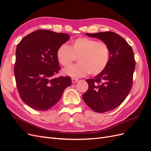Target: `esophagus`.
<instances>
[{
	"label": "esophagus",
	"instance_id": "1",
	"mask_svg": "<svg viewBox=\"0 0 151 151\" xmlns=\"http://www.w3.org/2000/svg\"><path fill=\"white\" fill-rule=\"evenodd\" d=\"M78 81V79H76V78H72V83L73 84H74L76 83H77V82Z\"/></svg>",
	"mask_w": 151,
	"mask_h": 151
}]
</instances>
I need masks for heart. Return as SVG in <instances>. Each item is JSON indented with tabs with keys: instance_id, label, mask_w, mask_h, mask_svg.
I'll return each mask as SVG.
<instances>
[{
	"instance_id": "1",
	"label": "heart",
	"mask_w": 151,
	"mask_h": 151,
	"mask_svg": "<svg viewBox=\"0 0 151 151\" xmlns=\"http://www.w3.org/2000/svg\"><path fill=\"white\" fill-rule=\"evenodd\" d=\"M78 57L77 64L63 70V74L73 78L84 77L89 73L96 76L101 73L109 60V48L104 42L88 37L74 40L70 46L63 44L57 51V58L63 67L70 66Z\"/></svg>"
}]
</instances>
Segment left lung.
<instances>
[{"label": "left lung", "mask_w": 151, "mask_h": 151, "mask_svg": "<svg viewBox=\"0 0 151 151\" xmlns=\"http://www.w3.org/2000/svg\"><path fill=\"white\" fill-rule=\"evenodd\" d=\"M86 35L108 45L109 60L101 73L94 79L86 80L89 88L83 99L96 112L113 110L123 102L132 88L135 67L133 50L124 38L114 32Z\"/></svg>", "instance_id": "8db88e82"}]
</instances>
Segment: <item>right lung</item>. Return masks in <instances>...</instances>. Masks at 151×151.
<instances>
[{
  "instance_id": "add662e5",
  "label": "right lung",
  "mask_w": 151,
  "mask_h": 151,
  "mask_svg": "<svg viewBox=\"0 0 151 151\" xmlns=\"http://www.w3.org/2000/svg\"><path fill=\"white\" fill-rule=\"evenodd\" d=\"M69 38L66 33L39 29L18 43L14 68L16 86L22 101L31 108L38 111L52 108L72 84L68 76L52 78L60 69L57 50Z\"/></svg>"
}]
</instances>
